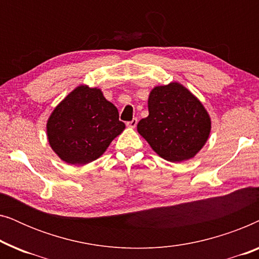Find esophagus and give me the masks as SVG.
<instances>
[{
  "mask_svg": "<svg viewBox=\"0 0 259 259\" xmlns=\"http://www.w3.org/2000/svg\"><path fill=\"white\" fill-rule=\"evenodd\" d=\"M137 123H138V119L134 118V119H132V121H128V122L126 123V125H127V127H131V128H134V127L137 126Z\"/></svg>",
  "mask_w": 259,
  "mask_h": 259,
  "instance_id": "1",
  "label": "esophagus"
}]
</instances>
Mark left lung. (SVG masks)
Instances as JSON below:
<instances>
[{
  "mask_svg": "<svg viewBox=\"0 0 259 259\" xmlns=\"http://www.w3.org/2000/svg\"><path fill=\"white\" fill-rule=\"evenodd\" d=\"M138 132L165 160L193 158L210 137L211 118L199 99L179 82L155 86L148 97V116Z\"/></svg>",
  "mask_w": 259,
  "mask_h": 259,
  "instance_id": "left-lung-1",
  "label": "left lung"
}]
</instances>
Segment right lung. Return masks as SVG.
<instances>
[{"label":"right lung","instance_id":"1","mask_svg":"<svg viewBox=\"0 0 259 259\" xmlns=\"http://www.w3.org/2000/svg\"><path fill=\"white\" fill-rule=\"evenodd\" d=\"M125 130L119 112L101 90L80 84L54 108L47 121L52 150L70 165L97 160Z\"/></svg>","mask_w":259,"mask_h":259}]
</instances>
